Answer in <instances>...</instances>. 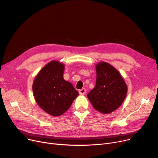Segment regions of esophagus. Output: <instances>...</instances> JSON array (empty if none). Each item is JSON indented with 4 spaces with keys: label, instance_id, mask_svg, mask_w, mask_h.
I'll list each match as a JSON object with an SVG mask.
<instances>
[{
    "label": "esophagus",
    "instance_id": "obj_1",
    "mask_svg": "<svg viewBox=\"0 0 158 158\" xmlns=\"http://www.w3.org/2000/svg\"><path fill=\"white\" fill-rule=\"evenodd\" d=\"M86 89H85V88H82V89H81L79 90V94L81 95H85V94H86Z\"/></svg>",
    "mask_w": 158,
    "mask_h": 158
}]
</instances>
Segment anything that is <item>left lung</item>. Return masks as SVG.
<instances>
[{
  "label": "left lung",
  "instance_id": "left-lung-1",
  "mask_svg": "<svg viewBox=\"0 0 158 158\" xmlns=\"http://www.w3.org/2000/svg\"><path fill=\"white\" fill-rule=\"evenodd\" d=\"M95 69L96 85L87 97L97 111L109 114L117 110L125 100L127 86L120 72L110 63L99 62Z\"/></svg>",
  "mask_w": 158,
  "mask_h": 158
}]
</instances>
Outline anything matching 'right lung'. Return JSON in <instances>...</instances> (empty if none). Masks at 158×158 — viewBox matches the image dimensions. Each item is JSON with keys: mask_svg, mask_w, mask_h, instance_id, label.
<instances>
[{"mask_svg": "<svg viewBox=\"0 0 158 158\" xmlns=\"http://www.w3.org/2000/svg\"><path fill=\"white\" fill-rule=\"evenodd\" d=\"M64 63L53 60L40 70L32 84L35 101L40 108L53 117L67 111L79 93L63 78Z\"/></svg>", "mask_w": 158, "mask_h": 158, "instance_id": "right-lung-1", "label": "right lung"}]
</instances>
